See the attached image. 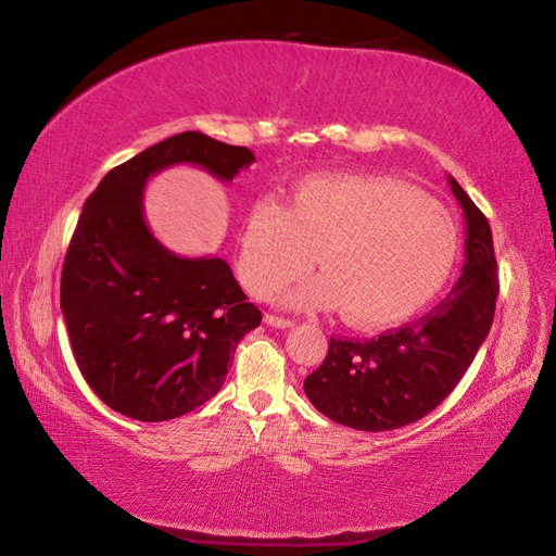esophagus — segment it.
Instances as JSON below:
<instances>
[{
    "label": "esophagus",
    "mask_w": 556,
    "mask_h": 556,
    "mask_svg": "<svg viewBox=\"0 0 556 556\" xmlns=\"http://www.w3.org/2000/svg\"><path fill=\"white\" fill-rule=\"evenodd\" d=\"M266 325L271 327H278V329H288V327H294V320L292 318H282V315H276V313H266Z\"/></svg>",
    "instance_id": "1"
}]
</instances>
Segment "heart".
<instances>
[{"label": "heart", "mask_w": 556, "mask_h": 556, "mask_svg": "<svg viewBox=\"0 0 556 556\" xmlns=\"http://www.w3.org/2000/svg\"><path fill=\"white\" fill-rule=\"evenodd\" d=\"M325 274L282 294L292 308L339 306L363 327L412 318L440 292L456 260V229L440 205L395 179L325 175L299 182L290 207L254 201L238 271L268 296L315 264Z\"/></svg>", "instance_id": "obj_1"}]
</instances>
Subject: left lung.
<instances>
[{"label": "left lung", "instance_id": "8db88e82", "mask_svg": "<svg viewBox=\"0 0 556 556\" xmlns=\"http://www.w3.org/2000/svg\"><path fill=\"white\" fill-rule=\"evenodd\" d=\"M448 185L465 215V264L442 302L424 318L377 339H329L323 365L304 381L320 414L355 430L409 426L452 393L489 337L498 274L491 227L454 177Z\"/></svg>", "mask_w": 556, "mask_h": 556}]
</instances>
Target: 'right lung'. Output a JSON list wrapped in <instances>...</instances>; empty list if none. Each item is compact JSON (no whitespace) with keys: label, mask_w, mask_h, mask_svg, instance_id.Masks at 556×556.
<instances>
[{"label":"right lung","mask_w":556,"mask_h":556,"mask_svg":"<svg viewBox=\"0 0 556 556\" xmlns=\"http://www.w3.org/2000/svg\"><path fill=\"white\" fill-rule=\"evenodd\" d=\"M252 161L248 147L187 130L112 168L86 199L60 308L79 371L110 409L147 424L193 412L217 395L236 346L260 327L262 311L227 262L177 257L142 213L147 179L163 168L191 163L231 182Z\"/></svg>","instance_id":"obj_1"}]
</instances>
